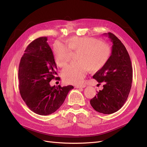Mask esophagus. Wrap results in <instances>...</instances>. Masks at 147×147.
<instances>
[{"mask_svg": "<svg viewBox=\"0 0 147 147\" xmlns=\"http://www.w3.org/2000/svg\"><path fill=\"white\" fill-rule=\"evenodd\" d=\"M86 86V84H80V85H76L75 87L76 88H85Z\"/></svg>", "mask_w": 147, "mask_h": 147, "instance_id": "obj_1", "label": "esophagus"}]
</instances>
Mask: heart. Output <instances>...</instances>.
<instances>
[{
  "instance_id": "1",
  "label": "heart",
  "mask_w": 147,
  "mask_h": 147,
  "mask_svg": "<svg viewBox=\"0 0 147 147\" xmlns=\"http://www.w3.org/2000/svg\"><path fill=\"white\" fill-rule=\"evenodd\" d=\"M68 45L57 42L54 45V59L59 67H64L70 61L72 51L78 52L79 61L65 67L62 76L65 82L81 83L88 71H99L107 64L111 55L110 46L98 38L74 36L67 40Z\"/></svg>"
}]
</instances>
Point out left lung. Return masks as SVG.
I'll list each match as a JSON object with an SVG mask.
<instances>
[{
	"instance_id": "8db88e82",
	"label": "left lung",
	"mask_w": 147,
	"mask_h": 147,
	"mask_svg": "<svg viewBox=\"0 0 147 147\" xmlns=\"http://www.w3.org/2000/svg\"><path fill=\"white\" fill-rule=\"evenodd\" d=\"M104 34L109 36L113 43L111 55L105 67L93 76L98 83L104 84L90 104L96 111L110 114L117 111L126 102L132 86L133 70L124 45L114 34Z\"/></svg>"
}]
</instances>
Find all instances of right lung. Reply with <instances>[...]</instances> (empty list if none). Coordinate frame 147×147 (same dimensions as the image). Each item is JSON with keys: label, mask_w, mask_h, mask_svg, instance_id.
<instances>
[{"label": "right lung", "mask_w": 147, "mask_h": 147, "mask_svg": "<svg viewBox=\"0 0 147 147\" xmlns=\"http://www.w3.org/2000/svg\"><path fill=\"white\" fill-rule=\"evenodd\" d=\"M47 37L37 38L31 42L21 58L18 68L21 96L34 113L47 115L55 112L65 101L71 85L51 86L55 79L57 64Z\"/></svg>", "instance_id": "add662e5"}]
</instances>
